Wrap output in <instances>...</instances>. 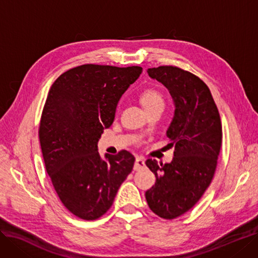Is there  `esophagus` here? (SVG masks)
<instances>
[{"label":"esophagus","instance_id":"1","mask_svg":"<svg viewBox=\"0 0 258 258\" xmlns=\"http://www.w3.org/2000/svg\"><path fill=\"white\" fill-rule=\"evenodd\" d=\"M146 167V163H145V159L142 158V157H137L136 158V161H135V165H134V169L136 170V171H138V170H140V169H142V168H145Z\"/></svg>","mask_w":258,"mask_h":258}]
</instances>
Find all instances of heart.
I'll return each instance as SVG.
<instances>
[{
    "instance_id": "heart-1",
    "label": "heart",
    "mask_w": 258,
    "mask_h": 258,
    "mask_svg": "<svg viewBox=\"0 0 258 258\" xmlns=\"http://www.w3.org/2000/svg\"><path fill=\"white\" fill-rule=\"evenodd\" d=\"M140 101L147 110L157 106H164L165 104L163 94L153 88H149L142 91L140 94Z\"/></svg>"
}]
</instances>
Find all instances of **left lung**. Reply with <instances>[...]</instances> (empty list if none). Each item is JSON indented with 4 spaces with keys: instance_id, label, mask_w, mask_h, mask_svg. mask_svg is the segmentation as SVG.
Wrapping results in <instances>:
<instances>
[{
    "instance_id": "left-lung-1",
    "label": "left lung",
    "mask_w": 258,
    "mask_h": 258,
    "mask_svg": "<svg viewBox=\"0 0 258 258\" xmlns=\"http://www.w3.org/2000/svg\"><path fill=\"white\" fill-rule=\"evenodd\" d=\"M148 73L168 88L175 111L167 131L173 160L146 161L156 177L146 199L152 212L172 220L191 209L212 183L222 144L221 119L211 90L197 75L174 66Z\"/></svg>"
}]
</instances>
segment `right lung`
<instances>
[{"mask_svg": "<svg viewBox=\"0 0 258 258\" xmlns=\"http://www.w3.org/2000/svg\"><path fill=\"white\" fill-rule=\"evenodd\" d=\"M141 72L138 66L82 64L58 76L47 93L39 124L45 169L63 206L83 220L108 211L134 167L126 150L102 159L98 140Z\"/></svg>", "mask_w": 258, "mask_h": 258, "instance_id": "1", "label": "right lung"}]
</instances>
